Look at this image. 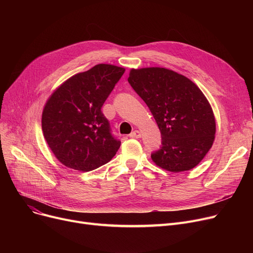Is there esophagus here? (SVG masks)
Masks as SVG:
<instances>
[{"label": "esophagus", "instance_id": "esophagus-1", "mask_svg": "<svg viewBox=\"0 0 253 253\" xmlns=\"http://www.w3.org/2000/svg\"><path fill=\"white\" fill-rule=\"evenodd\" d=\"M129 136L131 138H140L141 137V132L139 130H134L133 132H131Z\"/></svg>", "mask_w": 253, "mask_h": 253}]
</instances>
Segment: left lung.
Returning a JSON list of instances; mask_svg holds the SVG:
<instances>
[{
    "label": "left lung",
    "instance_id": "1",
    "mask_svg": "<svg viewBox=\"0 0 253 253\" xmlns=\"http://www.w3.org/2000/svg\"><path fill=\"white\" fill-rule=\"evenodd\" d=\"M128 82L161 131L162 147L152 154L153 162L174 173L196 167L216 132L213 111L200 88L183 75L158 66L131 69Z\"/></svg>",
    "mask_w": 253,
    "mask_h": 253
}]
</instances>
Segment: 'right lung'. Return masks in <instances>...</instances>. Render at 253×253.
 <instances>
[{
	"instance_id": "obj_1",
	"label": "right lung",
	"mask_w": 253,
	"mask_h": 253,
	"mask_svg": "<svg viewBox=\"0 0 253 253\" xmlns=\"http://www.w3.org/2000/svg\"><path fill=\"white\" fill-rule=\"evenodd\" d=\"M125 72L99 63L60 84L47 99L42 130L50 150L64 166L87 172L112 160L121 141L115 139L101 106Z\"/></svg>"
}]
</instances>
